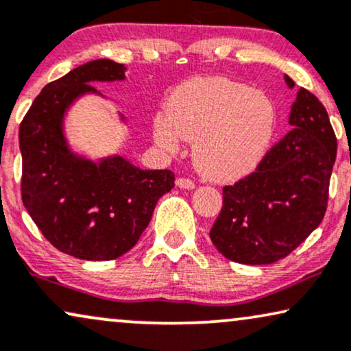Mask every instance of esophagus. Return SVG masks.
<instances>
[{"instance_id":"34e87169","label":"esophagus","mask_w":351,"mask_h":351,"mask_svg":"<svg viewBox=\"0 0 351 351\" xmlns=\"http://www.w3.org/2000/svg\"><path fill=\"white\" fill-rule=\"evenodd\" d=\"M176 186L181 189H193L196 184H194V181L189 178H178L176 180Z\"/></svg>"}]
</instances>
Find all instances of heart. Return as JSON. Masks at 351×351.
Here are the masks:
<instances>
[{
  "mask_svg": "<svg viewBox=\"0 0 351 351\" xmlns=\"http://www.w3.org/2000/svg\"><path fill=\"white\" fill-rule=\"evenodd\" d=\"M275 108L263 92L227 77H196L181 84L154 121V137L175 152L180 139L194 141V162L207 178L234 181L250 175L267 152Z\"/></svg>",
  "mask_w": 351,
  "mask_h": 351,
  "instance_id": "1",
  "label": "heart"
}]
</instances>
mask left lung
Wrapping results in <instances>:
<instances>
[{"instance_id": "8db88e82", "label": "left lung", "mask_w": 351, "mask_h": 351, "mask_svg": "<svg viewBox=\"0 0 351 351\" xmlns=\"http://www.w3.org/2000/svg\"><path fill=\"white\" fill-rule=\"evenodd\" d=\"M288 87L295 82L285 76ZM293 130L256 171L223 188L210 239L227 259L263 265L283 259L319 227L329 199L337 137L326 108L301 87L291 106Z\"/></svg>"}]
</instances>
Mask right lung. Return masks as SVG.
I'll use <instances>...</instances> for the list:
<instances>
[{
	"mask_svg": "<svg viewBox=\"0 0 351 351\" xmlns=\"http://www.w3.org/2000/svg\"><path fill=\"white\" fill-rule=\"evenodd\" d=\"M124 71L112 60L69 71L43 87L19 128L24 207L58 251L77 259L112 261L130 251L175 186L170 170H141L119 155L95 163L68 147L66 110L99 94L90 82L123 81Z\"/></svg>",
	"mask_w": 351,
	"mask_h": 351,
	"instance_id": "add662e5",
	"label": "right lung"
}]
</instances>
